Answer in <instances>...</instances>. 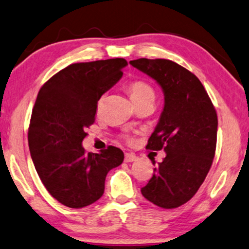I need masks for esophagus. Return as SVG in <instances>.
<instances>
[{"mask_svg":"<svg viewBox=\"0 0 249 249\" xmlns=\"http://www.w3.org/2000/svg\"><path fill=\"white\" fill-rule=\"evenodd\" d=\"M137 160H138L137 156H136L135 154H132V153H125L124 154V162H127V163L135 162V161H137Z\"/></svg>","mask_w":249,"mask_h":249,"instance_id":"1","label":"esophagus"}]
</instances>
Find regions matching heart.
<instances>
[{
	"instance_id": "1",
	"label": "heart",
	"mask_w": 249,
	"mask_h": 249,
	"mask_svg": "<svg viewBox=\"0 0 249 249\" xmlns=\"http://www.w3.org/2000/svg\"><path fill=\"white\" fill-rule=\"evenodd\" d=\"M127 89H128L129 95H130V98L136 105L145 101L154 102L155 100L154 88H153L151 84L145 80L137 79V80L131 81V83L127 86ZM102 102H103V98H100L97 103V107H101ZM124 138L129 139L128 136H124Z\"/></svg>"
}]
</instances>
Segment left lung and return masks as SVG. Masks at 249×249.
I'll return each instance as SVG.
<instances>
[{
    "label": "left lung",
    "mask_w": 249,
    "mask_h": 249,
    "mask_svg": "<svg viewBox=\"0 0 249 249\" xmlns=\"http://www.w3.org/2000/svg\"><path fill=\"white\" fill-rule=\"evenodd\" d=\"M130 64L158 81L164 93V108L146 148L164 149L166 156L142 194L156 206L176 209L193 198L212 166L215 107L198 78L178 63L142 57Z\"/></svg>",
    "instance_id": "obj_1"
}]
</instances>
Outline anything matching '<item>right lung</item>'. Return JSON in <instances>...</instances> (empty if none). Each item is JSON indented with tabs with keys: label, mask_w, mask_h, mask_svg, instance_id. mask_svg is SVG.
Returning a JSON list of instances; mask_svg holds the SVG:
<instances>
[{
	"label": "right lung",
	"mask_w": 249,
	"mask_h": 249,
	"mask_svg": "<svg viewBox=\"0 0 249 249\" xmlns=\"http://www.w3.org/2000/svg\"><path fill=\"white\" fill-rule=\"evenodd\" d=\"M124 59L72 63L43 85L28 128V145L43 185L63 205L80 209L100 199L107 172L124 152L107 146L87 153L81 142L95 122L97 102L122 77Z\"/></svg>",
	"instance_id": "add662e5"
}]
</instances>
